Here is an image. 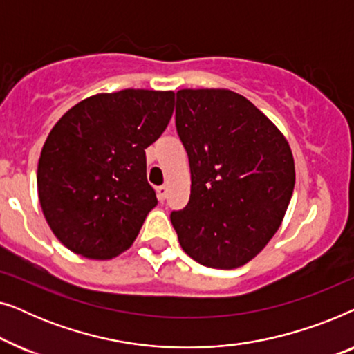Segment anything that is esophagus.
Here are the masks:
<instances>
[{"instance_id": "34e87169", "label": "esophagus", "mask_w": 354, "mask_h": 354, "mask_svg": "<svg viewBox=\"0 0 354 354\" xmlns=\"http://www.w3.org/2000/svg\"><path fill=\"white\" fill-rule=\"evenodd\" d=\"M156 193H158V200L159 201H164V200H166V196H167V188L164 187V185L158 187L156 188Z\"/></svg>"}]
</instances>
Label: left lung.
<instances>
[{
	"instance_id": "left-lung-1",
	"label": "left lung",
	"mask_w": 354,
	"mask_h": 354,
	"mask_svg": "<svg viewBox=\"0 0 354 354\" xmlns=\"http://www.w3.org/2000/svg\"><path fill=\"white\" fill-rule=\"evenodd\" d=\"M176 127L192 172L188 205L171 212L183 251L206 268L235 269L279 230L295 187L280 130L235 91L178 90Z\"/></svg>"
}]
</instances>
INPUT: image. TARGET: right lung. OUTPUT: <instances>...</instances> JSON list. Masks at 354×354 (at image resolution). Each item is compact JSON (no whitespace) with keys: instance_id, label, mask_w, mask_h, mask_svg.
Returning <instances> with one entry per match:
<instances>
[{"instance_id":"obj_1","label":"right lung","mask_w":354,"mask_h":354,"mask_svg":"<svg viewBox=\"0 0 354 354\" xmlns=\"http://www.w3.org/2000/svg\"><path fill=\"white\" fill-rule=\"evenodd\" d=\"M174 91L120 90L90 96L57 120L43 145L38 198L66 248L111 259L137 239L158 205L147 149L166 130Z\"/></svg>"}]
</instances>
